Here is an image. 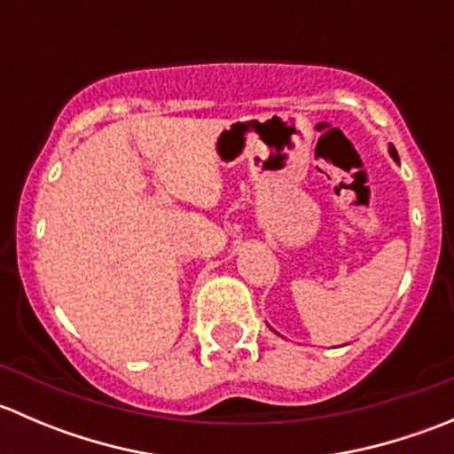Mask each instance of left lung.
Listing matches in <instances>:
<instances>
[{
    "mask_svg": "<svg viewBox=\"0 0 454 454\" xmlns=\"http://www.w3.org/2000/svg\"><path fill=\"white\" fill-rule=\"evenodd\" d=\"M388 151H391V155H393V158H395V160H397V151H395V146H393V145H391V146H388Z\"/></svg>",
    "mask_w": 454,
    "mask_h": 454,
    "instance_id": "left-lung-1",
    "label": "left lung"
}]
</instances>
